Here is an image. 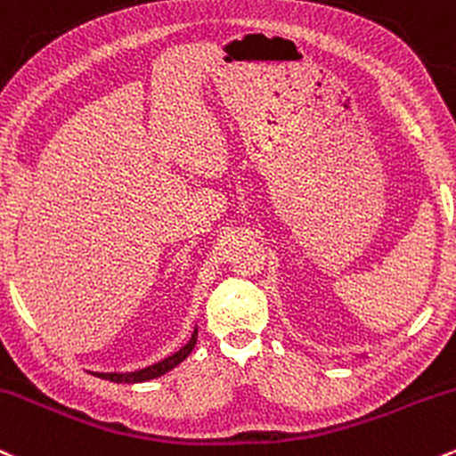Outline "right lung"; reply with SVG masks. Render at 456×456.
<instances>
[{
  "mask_svg": "<svg viewBox=\"0 0 456 456\" xmlns=\"http://www.w3.org/2000/svg\"><path fill=\"white\" fill-rule=\"evenodd\" d=\"M197 333H199V329L194 327L192 338L188 339V344H183V346L179 348L177 353H173L171 357L162 359V362L153 363V366L134 370V372H93V374H94V377L106 379V381H112V383H144V381H151V379H158V377H162V374L171 372L173 368H177L179 363H182L183 359H186L188 354L192 353L194 344H197Z\"/></svg>",
  "mask_w": 456,
  "mask_h": 456,
  "instance_id": "obj_1",
  "label": "right lung"
}]
</instances>
